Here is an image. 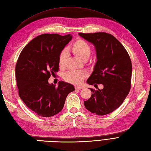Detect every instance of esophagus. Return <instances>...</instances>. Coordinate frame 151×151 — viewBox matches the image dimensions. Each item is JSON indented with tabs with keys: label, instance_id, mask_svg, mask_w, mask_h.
Masks as SVG:
<instances>
[{
	"label": "esophagus",
	"instance_id": "34e87169",
	"mask_svg": "<svg viewBox=\"0 0 151 151\" xmlns=\"http://www.w3.org/2000/svg\"><path fill=\"white\" fill-rule=\"evenodd\" d=\"M75 89H77V90H81V89H82L83 87H81V86H75Z\"/></svg>",
	"mask_w": 151,
	"mask_h": 151
}]
</instances>
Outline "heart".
<instances>
[{
  "mask_svg": "<svg viewBox=\"0 0 151 151\" xmlns=\"http://www.w3.org/2000/svg\"><path fill=\"white\" fill-rule=\"evenodd\" d=\"M69 50L82 60L89 58L91 52V45L82 39H77L69 47ZM67 58V53L65 51H62L59 57V66L60 69L64 67ZM87 76V73L84 71L71 70L67 72L64 78L67 82L78 84L81 83Z\"/></svg>",
  "mask_w": 151,
  "mask_h": 151,
  "instance_id": "heart-1",
  "label": "heart"
}]
</instances>
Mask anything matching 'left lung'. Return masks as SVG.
<instances>
[{"instance_id": "8db88e82", "label": "left lung", "mask_w": 151, "mask_h": 151, "mask_svg": "<svg viewBox=\"0 0 151 151\" xmlns=\"http://www.w3.org/2000/svg\"><path fill=\"white\" fill-rule=\"evenodd\" d=\"M79 35L93 44L96 50L97 62L87 83L104 86L102 89L97 91L89 88L92 95L84 102V106L93 114L106 115L122 104L131 89L132 69L131 59L122 44L110 34L79 33Z\"/></svg>"}]
</instances>
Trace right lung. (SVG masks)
I'll use <instances>...</instances> for the list:
<instances>
[{"instance_id": "right-lung-1", "label": "right lung", "mask_w": 151, "mask_h": 151, "mask_svg": "<svg viewBox=\"0 0 151 151\" xmlns=\"http://www.w3.org/2000/svg\"><path fill=\"white\" fill-rule=\"evenodd\" d=\"M72 39L70 34H44L30 41L23 49L15 65V77L20 98L31 111L42 117L60 112L74 87L60 81L58 86L48 80L59 70V57Z\"/></svg>"}]
</instances>
